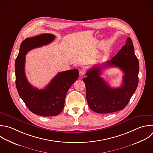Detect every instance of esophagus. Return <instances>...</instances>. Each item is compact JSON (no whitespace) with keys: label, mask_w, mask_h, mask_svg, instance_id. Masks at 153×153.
Listing matches in <instances>:
<instances>
[{"label":"esophagus","mask_w":153,"mask_h":153,"mask_svg":"<svg viewBox=\"0 0 153 153\" xmlns=\"http://www.w3.org/2000/svg\"><path fill=\"white\" fill-rule=\"evenodd\" d=\"M85 71H84V69H80V70H79V75L80 76H84V75H85Z\"/></svg>","instance_id":"34e87169"}]
</instances>
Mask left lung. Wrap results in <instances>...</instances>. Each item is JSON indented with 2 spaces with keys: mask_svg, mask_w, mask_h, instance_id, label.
<instances>
[{
  "mask_svg": "<svg viewBox=\"0 0 153 153\" xmlns=\"http://www.w3.org/2000/svg\"><path fill=\"white\" fill-rule=\"evenodd\" d=\"M112 66L119 67L124 73L123 84L118 88H111L100 76L102 68ZM139 69L132 41L127 38L125 45L111 60H108L103 66H93L86 72L87 77L82 79L90 108L99 114L123 109L137 87Z\"/></svg>",
  "mask_w": 153,
  "mask_h": 153,
  "instance_id": "obj_1",
  "label": "left lung"
}]
</instances>
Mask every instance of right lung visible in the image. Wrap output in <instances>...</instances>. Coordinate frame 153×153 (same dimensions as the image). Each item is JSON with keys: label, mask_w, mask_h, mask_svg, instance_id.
Returning <instances> with one entry per match:
<instances>
[{"label": "right lung", "mask_w": 153, "mask_h": 153, "mask_svg": "<svg viewBox=\"0 0 153 153\" xmlns=\"http://www.w3.org/2000/svg\"><path fill=\"white\" fill-rule=\"evenodd\" d=\"M54 38L55 36L50 33L26 38L20 45L15 63L16 84L20 97L32 112L42 117L56 116L62 112L67 92L79 76L78 69L59 72L47 87L40 90L28 82L25 70L26 54L50 44Z\"/></svg>", "instance_id": "1"}]
</instances>
